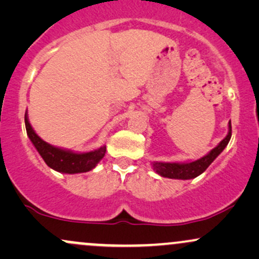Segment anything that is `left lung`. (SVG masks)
Here are the masks:
<instances>
[{
    "label": "left lung",
    "mask_w": 259,
    "mask_h": 259,
    "mask_svg": "<svg viewBox=\"0 0 259 259\" xmlns=\"http://www.w3.org/2000/svg\"><path fill=\"white\" fill-rule=\"evenodd\" d=\"M231 138V121L229 123V133L223 139L217 147L213 148L209 153L203 156L202 158L194 160L189 163H164V162H153L152 167L153 170L160 177L169 178V179H194L198 175L203 173L206 169L209 167L210 163L214 160L217 157L223 152L227 145L229 144Z\"/></svg>",
    "instance_id": "1"
}]
</instances>
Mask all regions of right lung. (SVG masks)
Here are the masks:
<instances>
[{"instance_id": "1", "label": "right lung", "mask_w": 259, "mask_h": 259, "mask_svg": "<svg viewBox=\"0 0 259 259\" xmlns=\"http://www.w3.org/2000/svg\"><path fill=\"white\" fill-rule=\"evenodd\" d=\"M25 127L26 134L32 142L37 152L42 157L47 165L50 168L55 169L59 173L67 174H76V173H86L91 170L97 165V163L105 157L106 146L100 147L99 150L91 151V152L78 153L73 152L69 150H63V148L55 147L52 145L47 144L36 133L34 132L30 123H29L28 114L25 113Z\"/></svg>"}]
</instances>
